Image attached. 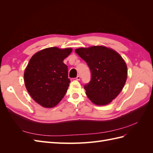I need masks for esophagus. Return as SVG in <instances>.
I'll use <instances>...</instances> for the list:
<instances>
[{"mask_svg": "<svg viewBox=\"0 0 153 153\" xmlns=\"http://www.w3.org/2000/svg\"><path fill=\"white\" fill-rule=\"evenodd\" d=\"M75 79H76V80H80V75H78V76L76 77Z\"/></svg>", "mask_w": 153, "mask_h": 153, "instance_id": "esophagus-1", "label": "esophagus"}]
</instances>
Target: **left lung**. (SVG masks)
<instances>
[{
    "label": "left lung",
    "instance_id": "left-lung-1",
    "mask_svg": "<svg viewBox=\"0 0 153 153\" xmlns=\"http://www.w3.org/2000/svg\"><path fill=\"white\" fill-rule=\"evenodd\" d=\"M75 52L87 64L91 79L84 85L86 94L92 103L106 105L122 91L127 79V66L115 50L103 46L80 48Z\"/></svg>",
    "mask_w": 153,
    "mask_h": 153
}]
</instances>
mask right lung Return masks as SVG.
<instances>
[{
  "instance_id": "1",
  "label": "right lung",
  "mask_w": 153,
  "mask_h": 153,
  "mask_svg": "<svg viewBox=\"0 0 153 153\" xmlns=\"http://www.w3.org/2000/svg\"><path fill=\"white\" fill-rule=\"evenodd\" d=\"M72 48L50 47L36 53L24 72L26 89L36 102L45 108L56 106L66 94L70 80L63 62Z\"/></svg>"
}]
</instances>
